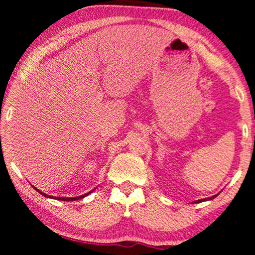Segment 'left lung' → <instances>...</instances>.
<instances>
[{
	"mask_svg": "<svg viewBox=\"0 0 255 255\" xmlns=\"http://www.w3.org/2000/svg\"><path fill=\"white\" fill-rule=\"evenodd\" d=\"M217 196V195H214V196H211V197H208V198H202V200H197V201H195L194 203H201V202H204V201H210V200H214V198Z\"/></svg>",
	"mask_w": 255,
	"mask_h": 255,
	"instance_id": "left-lung-1",
	"label": "left lung"
}]
</instances>
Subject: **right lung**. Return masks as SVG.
I'll return each mask as SVG.
<instances>
[{
    "mask_svg": "<svg viewBox=\"0 0 255 255\" xmlns=\"http://www.w3.org/2000/svg\"><path fill=\"white\" fill-rule=\"evenodd\" d=\"M32 187H33V186H32ZM33 188L38 191V193L43 195V196H45V197H48V198H55V200H58V201H78V200H80V198L86 197L87 195H89V194L92 193V191H93V190H90V191H88V193H87V194H85V195H81V196H76V197H53V196H50V195H47V194L43 193V191H40L39 189H37L36 187H33Z\"/></svg>",
    "mask_w": 255,
    "mask_h": 255,
    "instance_id": "right-lung-1",
    "label": "right lung"
}]
</instances>
